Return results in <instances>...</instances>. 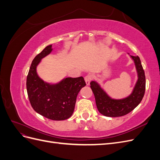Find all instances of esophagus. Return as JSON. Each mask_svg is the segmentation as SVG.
<instances>
[{
  "label": "esophagus",
  "mask_w": 160,
  "mask_h": 160,
  "mask_svg": "<svg viewBox=\"0 0 160 160\" xmlns=\"http://www.w3.org/2000/svg\"><path fill=\"white\" fill-rule=\"evenodd\" d=\"M93 79V76H92V75L91 74H88V75H86L85 77V83H86V85H89L91 81Z\"/></svg>",
  "instance_id": "esophagus-1"
}]
</instances>
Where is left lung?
<instances>
[{
    "mask_svg": "<svg viewBox=\"0 0 160 160\" xmlns=\"http://www.w3.org/2000/svg\"><path fill=\"white\" fill-rule=\"evenodd\" d=\"M136 67L138 79L133 91L128 98L123 99H111L95 81L90 83L95 95V103L99 113L107 117H120L133 111L141 102L146 91V76L138 56H131Z\"/></svg>",
    "mask_w": 160,
    "mask_h": 160,
    "instance_id": "obj_1",
    "label": "left lung"
}]
</instances>
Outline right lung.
Listing matches in <instances>:
<instances>
[{
  "label": "right lung",
  "instance_id": "1",
  "mask_svg": "<svg viewBox=\"0 0 160 160\" xmlns=\"http://www.w3.org/2000/svg\"><path fill=\"white\" fill-rule=\"evenodd\" d=\"M48 45L33 59L27 77L28 99L37 113L52 120L69 118L74 111L77 95L86 85L83 77H67L59 83H45L37 73L36 68L41 59L52 51Z\"/></svg>",
  "mask_w": 160,
  "mask_h": 160
}]
</instances>
